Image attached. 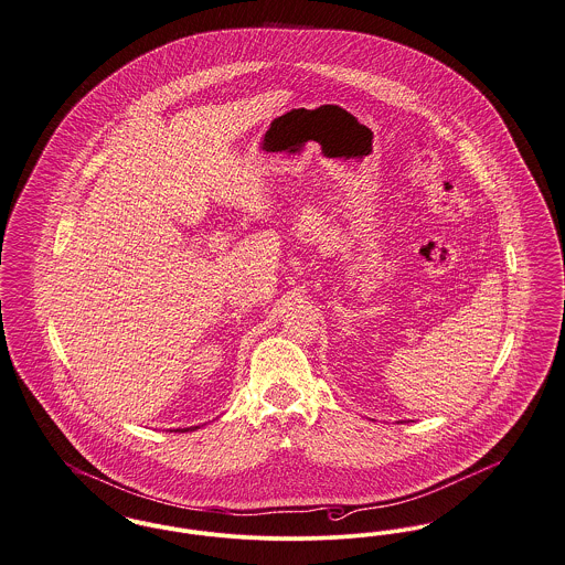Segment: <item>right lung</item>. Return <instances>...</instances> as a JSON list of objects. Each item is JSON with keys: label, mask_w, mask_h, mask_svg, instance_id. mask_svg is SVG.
<instances>
[{"label": "right lung", "mask_w": 565, "mask_h": 565, "mask_svg": "<svg viewBox=\"0 0 565 565\" xmlns=\"http://www.w3.org/2000/svg\"><path fill=\"white\" fill-rule=\"evenodd\" d=\"M194 429H199V427H192V429H181V431H194ZM179 431V429H177Z\"/></svg>", "instance_id": "add662e5"}]
</instances>
